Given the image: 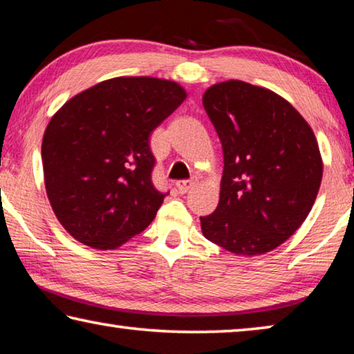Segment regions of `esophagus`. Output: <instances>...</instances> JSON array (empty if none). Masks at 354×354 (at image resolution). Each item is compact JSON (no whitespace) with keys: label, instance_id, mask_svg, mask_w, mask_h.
Returning <instances> with one entry per match:
<instances>
[{"label":"esophagus","instance_id":"1","mask_svg":"<svg viewBox=\"0 0 354 354\" xmlns=\"http://www.w3.org/2000/svg\"><path fill=\"white\" fill-rule=\"evenodd\" d=\"M195 179H185V181H178L176 187L179 190V194H187V192L195 185Z\"/></svg>","mask_w":354,"mask_h":354}]
</instances>
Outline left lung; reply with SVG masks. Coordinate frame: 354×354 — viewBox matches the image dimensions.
Segmentation results:
<instances>
[{
    "mask_svg": "<svg viewBox=\"0 0 354 354\" xmlns=\"http://www.w3.org/2000/svg\"><path fill=\"white\" fill-rule=\"evenodd\" d=\"M203 106L223 148L218 206L200 217L207 241L237 256H259L295 232L319 194L323 160L315 134L270 88L217 82Z\"/></svg>",
    "mask_w": 354,
    "mask_h": 354,
    "instance_id": "left-lung-1",
    "label": "left lung"
}]
</instances>
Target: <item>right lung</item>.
Listing matches in <instances>:
<instances>
[{"instance_id":"1","label":"right lung","mask_w":354,"mask_h":354,"mask_svg":"<svg viewBox=\"0 0 354 354\" xmlns=\"http://www.w3.org/2000/svg\"><path fill=\"white\" fill-rule=\"evenodd\" d=\"M187 98L175 81L118 76L70 98L45 129L48 200L68 234L117 250L151 223L165 198L151 183L149 134Z\"/></svg>"}]
</instances>
